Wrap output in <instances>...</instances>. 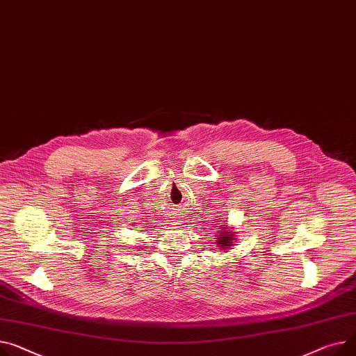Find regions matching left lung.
<instances>
[{
	"label": "left lung",
	"mask_w": 356,
	"mask_h": 356,
	"mask_svg": "<svg viewBox=\"0 0 356 356\" xmlns=\"http://www.w3.org/2000/svg\"><path fill=\"white\" fill-rule=\"evenodd\" d=\"M230 233V232H229ZM232 236L233 234H227V232H226V234H222L220 238H219V245H220V248H226V246H230L232 245Z\"/></svg>",
	"instance_id": "obj_1"
}]
</instances>
